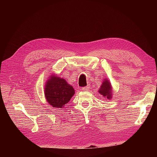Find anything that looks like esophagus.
<instances>
[{
  "mask_svg": "<svg viewBox=\"0 0 157 157\" xmlns=\"http://www.w3.org/2000/svg\"><path fill=\"white\" fill-rule=\"evenodd\" d=\"M90 88V86H84L83 88H82V90H83V91H87V90Z\"/></svg>",
  "mask_w": 157,
  "mask_h": 157,
  "instance_id": "obj_1",
  "label": "esophagus"
}]
</instances>
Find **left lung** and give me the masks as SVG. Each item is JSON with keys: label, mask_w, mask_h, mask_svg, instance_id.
<instances>
[{"label": "left lung", "mask_w": 157, "mask_h": 157, "mask_svg": "<svg viewBox=\"0 0 157 157\" xmlns=\"http://www.w3.org/2000/svg\"><path fill=\"white\" fill-rule=\"evenodd\" d=\"M98 92L99 94L103 95V97L107 98L108 99H111L112 98L111 84L107 79H104Z\"/></svg>", "instance_id": "1"}]
</instances>
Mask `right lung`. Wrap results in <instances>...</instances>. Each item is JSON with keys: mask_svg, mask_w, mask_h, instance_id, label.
<instances>
[{"mask_svg": "<svg viewBox=\"0 0 157 157\" xmlns=\"http://www.w3.org/2000/svg\"><path fill=\"white\" fill-rule=\"evenodd\" d=\"M44 94L46 101L56 108H62L75 94V90L66 80L52 75L45 84Z\"/></svg>", "mask_w": 157, "mask_h": 157, "instance_id": "obj_1", "label": "right lung"}]
</instances>
